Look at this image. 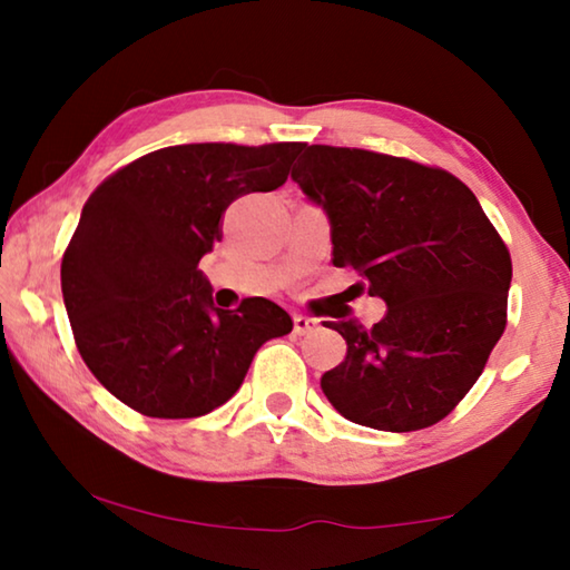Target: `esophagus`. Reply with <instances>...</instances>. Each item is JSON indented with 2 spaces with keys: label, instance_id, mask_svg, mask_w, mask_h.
I'll use <instances>...</instances> for the list:
<instances>
[{
  "label": "esophagus",
  "instance_id": "esophagus-1",
  "mask_svg": "<svg viewBox=\"0 0 570 570\" xmlns=\"http://www.w3.org/2000/svg\"><path fill=\"white\" fill-rule=\"evenodd\" d=\"M316 326H320V320H314V316H306V314H294V332L302 336V334H312Z\"/></svg>",
  "mask_w": 570,
  "mask_h": 570
}]
</instances>
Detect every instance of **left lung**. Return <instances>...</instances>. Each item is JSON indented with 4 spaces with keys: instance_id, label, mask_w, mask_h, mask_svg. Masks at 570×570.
<instances>
[{
    "instance_id": "8db88e82",
    "label": "left lung",
    "mask_w": 570,
    "mask_h": 570,
    "mask_svg": "<svg viewBox=\"0 0 570 570\" xmlns=\"http://www.w3.org/2000/svg\"><path fill=\"white\" fill-rule=\"evenodd\" d=\"M292 178L330 216L332 264L387 304L370 330L324 322L346 340L344 362L322 377L326 400L384 432L448 417L505 332L513 278L475 193L435 166L334 146H306Z\"/></svg>"
}]
</instances>
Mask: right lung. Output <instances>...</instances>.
<instances>
[{
    "mask_svg": "<svg viewBox=\"0 0 570 570\" xmlns=\"http://www.w3.org/2000/svg\"><path fill=\"white\" fill-rule=\"evenodd\" d=\"M304 142H188L153 150L95 188L62 256L77 352L146 417H200L234 397L264 342L294 330L264 296L218 308L198 272L220 216L284 186Z\"/></svg>",
    "mask_w": 570,
    "mask_h": 570,
    "instance_id": "1",
    "label": "right lung"
}]
</instances>
